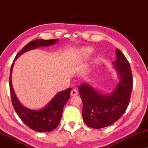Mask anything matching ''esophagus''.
<instances>
[{"label":"esophagus","mask_w":148,"mask_h":148,"mask_svg":"<svg viewBox=\"0 0 148 148\" xmlns=\"http://www.w3.org/2000/svg\"><path fill=\"white\" fill-rule=\"evenodd\" d=\"M78 95V91H77L76 89H72L71 92H70V95L72 96V97H75V96H76Z\"/></svg>","instance_id":"1"}]
</instances>
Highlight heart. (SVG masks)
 Returning <instances> with one entry per match:
<instances>
[{
    "mask_svg": "<svg viewBox=\"0 0 148 148\" xmlns=\"http://www.w3.org/2000/svg\"><path fill=\"white\" fill-rule=\"evenodd\" d=\"M92 49L90 48V47H84L82 49V52L83 53V55L86 56H90L91 53H92Z\"/></svg>",
    "mask_w": 148,
    "mask_h": 148,
    "instance_id": "obj_1",
    "label": "heart"
}]
</instances>
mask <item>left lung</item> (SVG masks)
<instances>
[{"label": "left lung", "mask_w": 148, "mask_h": 148, "mask_svg": "<svg viewBox=\"0 0 148 148\" xmlns=\"http://www.w3.org/2000/svg\"><path fill=\"white\" fill-rule=\"evenodd\" d=\"M116 60L113 62L119 76L115 88L109 94H102L84 82L78 87L82 99L83 119L86 125L100 129L111 125L125 112L133 88L130 65L119 49L115 50Z\"/></svg>", "instance_id": "1"}]
</instances>
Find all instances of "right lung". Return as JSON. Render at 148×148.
<instances>
[{
    "label": "right lung",
    "instance_id": "obj_1",
    "mask_svg": "<svg viewBox=\"0 0 148 148\" xmlns=\"http://www.w3.org/2000/svg\"><path fill=\"white\" fill-rule=\"evenodd\" d=\"M58 41L57 39L45 40V39H35L27 44L14 58L10 72V91L12 106L16 113L25 124L32 130L38 132H49L56 128L61 120L63 108L66 102L70 99V93L72 88H69L65 90L58 92L50 100V101L40 109L34 110L24 107L14 93L12 84V72L14 61L22 54L27 51L35 49L40 47H47L56 44Z\"/></svg>",
    "mask_w": 148,
    "mask_h": 148
}]
</instances>
